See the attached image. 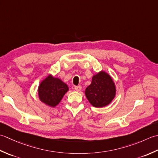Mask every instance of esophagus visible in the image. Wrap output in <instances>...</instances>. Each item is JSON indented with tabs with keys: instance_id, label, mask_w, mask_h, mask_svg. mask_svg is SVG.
<instances>
[{
	"instance_id": "obj_1",
	"label": "esophagus",
	"mask_w": 158,
	"mask_h": 158,
	"mask_svg": "<svg viewBox=\"0 0 158 158\" xmlns=\"http://www.w3.org/2000/svg\"><path fill=\"white\" fill-rule=\"evenodd\" d=\"M74 89H75V91H80V90L82 89V86H74Z\"/></svg>"
}]
</instances>
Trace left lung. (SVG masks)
<instances>
[{
	"label": "left lung",
	"instance_id": "obj_1",
	"mask_svg": "<svg viewBox=\"0 0 158 158\" xmlns=\"http://www.w3.org/2000/svg\"><path fill=\"white\" fill-rule=\"evenodd\" d=\"M116 95V86L110 76L104 71L93 76L91 84L85 90V95L96 108L108 105Z\"/></svg>",
	"mask_w": 158,
	"mask_h": 158
}]
</instances>
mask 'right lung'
I'll return each instance as SVG.
<instances>
[{
	"mask_svg": "<svg viewBox=\"0 0 158 158\" xmlns=\"http://www.w3.org/2000/svg\"><path fill=\"white\" fill-rule=\"evenodd\" d=\"M68 90V86L60 79L49 75L39 86V98L44 104L50 107H55Z\"/></svg>",
	"mask_w": 158,
	"mask_h": 158,
	"instance_id": "1",
	"label": "right lung"
}]
</instances>
